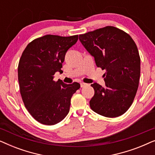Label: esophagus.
<instances>
[{
  "label": "esophagus",
  "mask_w": 155,
  "mask_h": 155,
  "mask_svg": "<svg viewBox=\"0 0 155 155\" xmlns=\"http://www.w3.org/2000/svg\"><path fill=\"white\" fill-rule=\"evenodd\" d=\"M87 85V83H84L83 82H80V87H85Z\"/></svg>",
  "instance_id": "34e87169"
}]
</instances>
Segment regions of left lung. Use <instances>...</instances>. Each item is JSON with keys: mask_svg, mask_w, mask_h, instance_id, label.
<instances>
[{"mask_svg": "<svg viewBox=\"0 0 155 155\" xmlns=\"http://www.w3.org/2000/svg\"><path fill=\"white\" fill-rule=\"evenodd\" d=\"M97 66L106 70L105 85L91 86L94 94L91 109L108 118L126 113L134 100L140 76V58L135 41L128 33L107 26L79 35Z\"/></svg>", "mask_w": 155, "mask_h": 155, "instance_id": "1", "label": "left lung"}]
</instances>
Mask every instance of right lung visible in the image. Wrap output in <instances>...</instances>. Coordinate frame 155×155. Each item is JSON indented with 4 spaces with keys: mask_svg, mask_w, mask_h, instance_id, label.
<instances>
[{
    "mask_svg": "<svg viewBox=\"0 0 155 155\" xmlns=\"http://www.w3.org/2000/svg\"><path fill=\"white\" fill-rule=\"evenodd\" d=\"M78 39V35H45L31 41L22 52L18 64L20 94L27 111L40 124L52 126L61 121L80 87L76 82L54 80L55 73L62 71L65 53Z\"/></svg>",
    "mask_w": 155,
    "mask_h": 155,
    "instance_id": "add662e5",
    "label": "right lung"
}]
</instances>
